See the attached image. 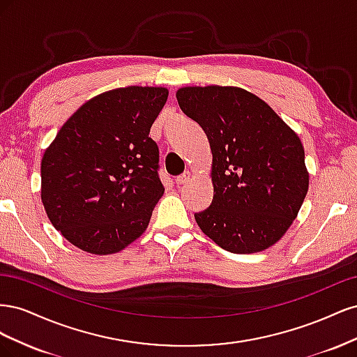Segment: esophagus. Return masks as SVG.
Instances as JSON below:
<instances>
[{
  "label": "esophagus",
  "mask_w": 357,
  "mask_h": 357,
  "mask_svg": "<svg viewBox=\"0 0 357 357\" xmlns=\"http://www.w3.org/2000/svg\"><path fill=\"white\" fill-rule=\"evenodd\" d=\"M189 178H190V172H185V174H181V176H178V177L176 178V185H177V186L185 185V183L189 181Z\"/></svg>",
  "instance_id": "esophagus-1"
}]
</instances>
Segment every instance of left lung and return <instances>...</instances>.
<instances>
[{
	"instance_id": "8db88e82",
	"label": "left lung",
	"mask_w": 357,
	"mask_h": 357,
	"mask_svg": "<svg viewBox=\"0 0 357 357\" xmlns=\"http://www.w3.org/2000/svg\"><path fill=\"white\" fill-rule=\"evenodd\" d=\"M176 96L204 129L213 155V201L195 213L201 231L231 253L271 247L308 192L299 137L264 100L235 86H185Z\"/></svg>"
}]
</instances>
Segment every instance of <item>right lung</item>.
I'll return each mask as SVG.
<instances>
[{
    "mask_svg": "<svg viewBox=\"0 0 357 357\" xmlns=\"http://www.w3.org/2000/svg\"><path fill=\"white\" fill-rule=\"evenodd\" d=\"M167 88L128 86L86 101L41 159V202L73 245L113 255L149 226L164 195L159 150L149 137Z\"/></svg>",
    "mask_w": 357,
    "mask_h": 357,
    "instance_id": "1",
    "label": "right lung"
}]
</instances>
